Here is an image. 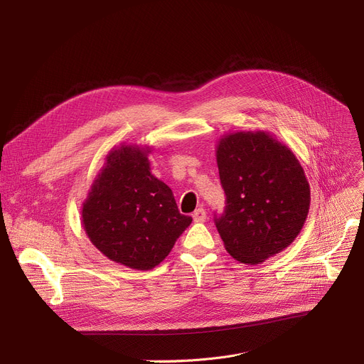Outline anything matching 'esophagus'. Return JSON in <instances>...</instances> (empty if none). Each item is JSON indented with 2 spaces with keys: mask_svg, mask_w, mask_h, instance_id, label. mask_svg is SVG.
I'll use <instances>...</instances> for the list:
<instances>
[{
  "mask_svg": "<svg viewBox=\"0 0 364 364\" xmlns=\"http://www.w3.org/2000/svg\"><path fill=\"white\" fill-rule=\"evenodd\" d=\"M192 217H193L195 223H203L206 220V211L203 208H198Z\"/></svg>",
  "mask_w": 364,
  "mask_h": 364,
  "instance_id": "obj_1",
  "label": "esophagus"
}]
</instances>
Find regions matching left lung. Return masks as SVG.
<instances>
[{
    "label": "left lung",
    "mask_w": 364,
    "mask_h": 364,
    "mask_svg": "<svg viewBox=\"0 0 364 364\" xmlns=\"http://www.w3.org/2000/svg\"><path fill=\"white\" fill-rule=\"evenodd\" d=\"M217 164L225 193L217 230L227 252L259 264L288 247L310 209V184L292 150L264 131L224 136Z\"/></svg>",
    "instance_id": "1"
}]
</instances>
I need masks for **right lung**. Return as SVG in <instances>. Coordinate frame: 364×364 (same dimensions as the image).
Masks as SVG:
<instances>
[{
    "instance_id": "obj_1",
    "label": "right lung",
    "mask_w": 364,
    "mask_h": 364,
    "mask_svg": "<svg viewBox=\"0 0 364 364\" xmlns=\"http://www.w3.org/2000/svg\"><path fill=\"white\" fill-rule=\"evenodd\" d=\"M150 149L110 150L82 203V225L109 259L150 270L171 252L192 217L180 214L172 190L150 172Z\"/></svg>"
}]
</instances>
